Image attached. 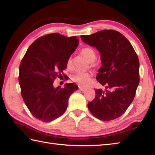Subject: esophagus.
I'll return each instance as SVG.
<instances>
[{
	"label": "esophagus",
	"mask_w": 155,
	"mask_h": 155,
	"mask_svg": "<svg viewBox=\"0 0 155 155\" xmlns=\"http://www.w3.org/2000/svg\"><path fill=\"white\" fill-rule=\"evenodd\" d=\"M78 88H79V90L81 91H84L85 90H86V88H83V87H78Z\"/></svg>",
	"instance_id": "esophagus-1"
}]
</instances>
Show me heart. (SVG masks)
<instances>
[{
	"label": "heart",
	"mask_w": 155,
	"mask_h": 155,
	"mask_svg": "<svg viewBox=\"0 0 155 155\" xmlns=\"http://www.w3.org/2000/svg\"><path fill=\"white\" fill-rule=\"evenodd\" d=\"M82 55L85 58V59L88 62H93L95 58L97 57L96 52L91 47H84L82 48L81 51ZM71 65V58H69L67 62V67L69 68ZM91 74L89 73H81V72H78V73L74 74L72 77V80L74 83H77L81 86H87L90 83L91 79Z\"/></svg>",
	"instance_id": "1"
}]
</instances>
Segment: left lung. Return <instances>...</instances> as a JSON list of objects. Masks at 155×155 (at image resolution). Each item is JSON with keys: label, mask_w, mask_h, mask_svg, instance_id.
<instances>
[{"label": "left lung", "mask_w": 155, "mask_h": 155, "mask_svg": "<svg viewBox=\"0 0 155 155\" xmlns=\"http://www.w3.org/2000/svg\"><path fill=\"white\" fill-rule=\"evenodd\" d=\"M81 38L99 51L102 66L96 78L106 88L95 90L96 96L88 103V110L101 120L116 119L135 96L140 81L139 58L130 42L118 31L103 30Z\"/></svg>", "instance_id": "8db88e82"}]
</instances>
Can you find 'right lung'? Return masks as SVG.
<instances>
[{
    "label": "right lung",
    "mask_w": 155,
    "mask_h": 155,
    "mask_svg": "<svg viewBox=\"0 0 155 155\" xmlns=\"http://www.w3.org/2000/svg\"><path fill=\"white\" fill-rule=\"evenodd\" d=\"M77 37L58 33L37 39L25 54L19 67L18 81L25 104L33 116L43 122L60 117L67 110L74 83L54 88L53 82L67 68V62L78 45Z\"/></svg>",
    "instance_id": "1"
}]
</instances>
